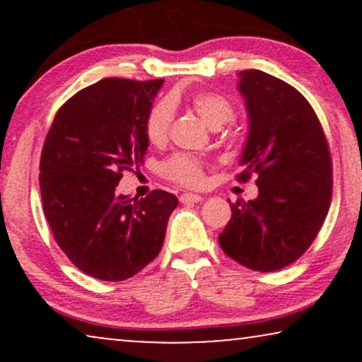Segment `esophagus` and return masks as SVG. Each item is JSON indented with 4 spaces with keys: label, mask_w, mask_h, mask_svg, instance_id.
Here are the masks:
<instances>
[{
    "label": "esophagus",
    "mask_w": 362,
    "mask_h": 362,
    "mask_svg": "<svg viewBox=\"0 0 362 362\" xmlns=\"http://www.w3.org/2000/svg\"><path fill=\"white\" fill-rule=\"evenodd\" d=\"M181 202H201L202 196L199 194H192V192H185V194L180 196Z\"/></svg>",
    "instance_id": "1"
}]
</instances>
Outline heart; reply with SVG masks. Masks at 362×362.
I'll list each match as a JSON object with an SVG mask.
<instances>
[{
  "instance_id": "1",
  "label": "heart",
  "mask_w": 362,
  "mask_h": 362,
  "mask_svg": "<svg viewBox=\"0 0 362 362\" xmlns=\"http://www.w3.org/2000/svg\"><path fill=\"white\" fill-rule=\"evenodd\" d=\"M189 105L207 125L219 130L224 141L234 143L242 136V128L230 122L234 107L230 100L219 92L201 90L192 93ZM175 118V103L170 97L160 98L148 110L143 130L146 140L155 146H161L170 136V128ZM206 160L191 153H173L170 158L161 161L160 173L165 180L186 187H197L204 182Z\"/></svg>"
}]
</instances>
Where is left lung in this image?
<instances>
[{"mask_svg":"<svg viewBox=\"0 0 362 362\" xmlns=\"http://www.w3.org/2000/svg\"><path fill=\"white\" fill-rule=\"evenodd\" d=\"M250 133L235 180L257 176V199H237L219 234L221 249L255 272H275L308 250L333 194L329 145L310 102L280 78L240 72Z\"/></svg>","mask_w":362,"mask_h":362,"instance_id":"8db88e82","label":"left lung"}]
</instances>
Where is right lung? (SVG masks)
Here are the masks:
<instances>
[{
    "mask_svg": "<svg viewBox=\"0 0 362 362\" xmlns=\"http://www.w3.org/2000/svg\"><path fill=\"white\" fill-rule=\"evenodd\" d=\"M163 82L102 78L59 108L44 141V214L67 259L93 279L127 280L155 260L177 206L161 189L143 199L117 192L145 156L143 122Z\"/></svg>",
    "mask_w": 362,
    "mask_h": 362,
    "instance_id": "add662e5",
    "label": "right lung"
}]
</instances>
